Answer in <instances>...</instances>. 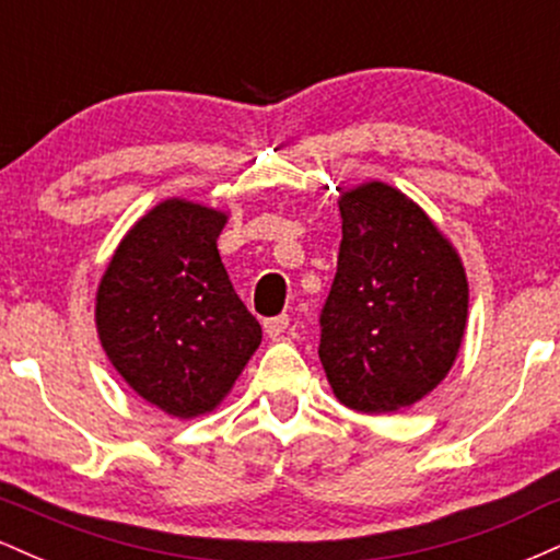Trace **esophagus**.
I'll return each mask as SVG.
<instances>
[{
    "label": "esophagus",
    "instance_id": "esophagus-1",
    "mask_svg": "<svg viewBox=\"0 0 560 560\" xmlns=\"http://www.w3.org/2000/svg\"><path fill=\"white\" fill-rule=\"evenodd\" d=\"M262 329H266V334H268V337H271V339L281 337V334H284V331L289 329V316H287V313H281V316L268 318L266 324H262Z\"/></svg>",
    "mask_w": 560,
    "mask_h": 560
}]
</instances>
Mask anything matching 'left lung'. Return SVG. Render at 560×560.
I'll return each instance as SVG.
<instances>
[{
	"mask_svg": "<svg viewBox=\"0 0 560 560\" xmlns=\"http://www.w3.org/2000/svg\"><path fill=\"white\" fill-rule=\"evenodd\" d=\"M342 242L318 358L337 400L392 413L427 397L464 342V262L413 199L369 182L339 197Z\"/></svg>",
	"mask_w": 560,
	"mask_h": 560,
	"instance_id": "8db88e82",
	"label": "left lung"
}]
</instances>
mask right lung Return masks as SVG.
<instances>
[{"label": "right lung", "instance_id": "obj_1", "mask_svg": "<svg viewBox=\"0 0 560 560\" xmlns=\"http://www.w3.org/2000/svg\"><path fill=\"white\" fill-rule=\"evenodd\" d=\"M226 213L165 199L133 223L96 289V334L126 384L176 419L210 413L262 331L218 255Z\"/></svg>", "mask_w": 560, "mask_h": 560}]
</instances>
